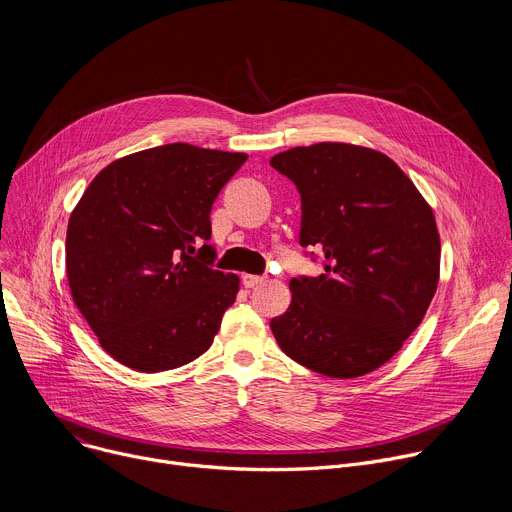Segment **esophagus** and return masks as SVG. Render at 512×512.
<instances>
[{"mask_svg":"<svg viewBox=\"0 0 512 512\" xmlns=\"http://www.w3.org/2000/svg\"><path fill=\"white\" fill-rule=\"evenodd\" d=\"M263 281H265L263 275H243V285L245 287H255V285H259Z\"/></svg>","mask_w":512,"mask_h":512,"instance_id":"esophagus-1","label":"esophagus"}]
</instances>
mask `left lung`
Returning a JSON list of instances; mask_svg holds the SVG:
<instances>
[{"label": "left lung", "instance_id": "left-lung-1", "mask_svg": "<svg viewBox=\"0 0 512 512\" xmlns=\"http://www.w3.org/2000/svg\"><path fill=\"white\" fill-rule=\"evenodd\" d=\"M269 164L296 184L300 245L320 251L324 267L318 277L289 281L291 304L269 324L277 344L332 379L383 367L421 324L437 289L433 210L391 158L360 145L314 143Z\"/></svg>", "mask_w": 512, "mask_h": 512}]
</instances>
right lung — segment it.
<instances>
[{"label":"right lung","instance_id":"1","mask_svg":"<svg viewBox=\"0 0 512 512\" xmlns=\"http://www.w3.org/2000/svg\"><path fill=\"white\" fill-rule=\"evenodd\" d=\"M245 160L190 143L160 145L109 164L72 210V300L125 367L170 371L210 348L239 291L235 273L214 269L210 210Z\"/></svg>","mask_w":512,"mask_h":512}]
</instances>
